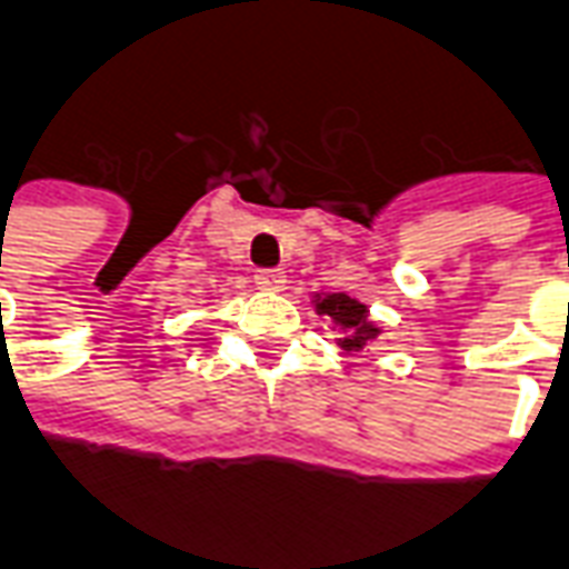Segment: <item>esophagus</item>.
<instances>
[{"instance_id":"obj_1","label":"esophagus","mask_w":569,"mask_h":569,"mask_svg":"<svg viewBox=\"0 0 569 569\" xmlns=\"http://www.w3.org/2000/svg\"><path fill=\"white\" fill-rule=\"evenodd\" d=\"M254 281H258V288L263 290H281L284 288V281H288V276H284L281 269H258Z\"/></svg>"}]
</instances>
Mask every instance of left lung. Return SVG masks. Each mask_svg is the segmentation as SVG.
I'll list each match as a JSON object with an SVG mask.
<instances>
[{
  "mask_svg": "<svg viewBox=\"0 0 569 569\" xmlns=\"http://www.w3.org/2000/svg\"><path fill=\"white\" fill-rule=\"evenodd\" d=\"M315 309H318V315L332 318V323L345 332V339H339V345L345 350H362L381 332L369 320V309L360 300H350L348 293H327V297L318 293Z\"/></svg>",
  "mask_w": 569,
  "mask_h": 569,
  "instance_id": "8db88e82",
  "label": "left lung"
}]
</instances>
